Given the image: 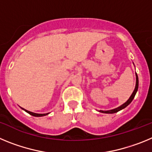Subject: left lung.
<instances>
[{
  "label": "left lung",
  "instance_id": "obj_1",
  "mask_svg": "<svg viewBox=\"0 0 152 152\" xmlns=\"http://www.w3.org/2000/svg\"><path fill=\"white\" fill-rule=\"evenodd\" d=\"M138 88H139V78H138V75H137V74H136V84H135V90H134L133 93L132 94V95H131V96L129 97V100H127L126 103H123V105H121L120 107H117V108L113 109V110H107V111L100 110V112L103 113H115L119 112V111H120L121 110H123V109L126 108V107H127V106H128L129 104V103L132 101V100L134 99V97H135V94H136L137 91H138Z\"/></svg>",
  "mask_w": 152,
  "mask_h": 152
}]
</instances>
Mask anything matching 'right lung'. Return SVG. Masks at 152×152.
I'll return each instance as SVG.
<instances>
[{
    "label": "right lung",
    "mask_w": 152,
    "mask_h": 152,
    "mask_svg": "<svg viewBox=\"0 0 152 152\" xmlns=\"http://www.w3.org/2000/svg\"><path fill=\"white\" fill-rule=\"evenodd\" d=\"M22 109L23 110L26 111V113H28L30 114V115H32V116H45V115H47V114H49V113H44V114L35 113H32V112H30V111L26 110H25V109H23V108H22Z\"/></svg>",
    "instance_id": "obj_1"
}]
</instances>
